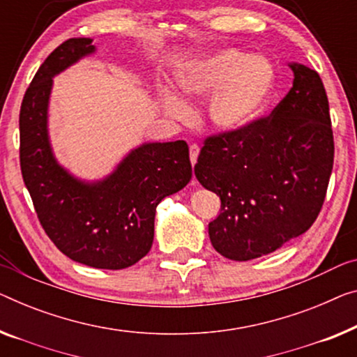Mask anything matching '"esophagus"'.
<instances>
[{"label":"esophagus","mask_w":357,"mask_h":357,"mask_svg":"<svg viewBox=\"0 0 357 357\" xmlns=\"http://www.w3.org/2000/svg\"><path fill=\"white\" fill-rule=\"evenodd\" d=\"M199 152H200L199 144H190L189 155H190V163H192V165L197 163V157H199Z\"/></svg>","instance_id":"1"}]
</instances>
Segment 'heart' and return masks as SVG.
<instances>
[{"label":"heart","instance_id":"b5f03b06","mask_svg":"<svg viewBox=\"0 0 357 357\" xmlns=\"http://www.w3.org/2000/svg\"><path fill=\"white\" fill-rule=\"evenodd\" d=\"M192 98H213L208 114L213 125L227 132L252 126L268 107L275 89V72L269 61L241 50H225L197 62L179 79ZM165 107L176 119L189 115L179 96H165Z\"/></svg>","mask_w":357,"mask_h":357}]
</instances>
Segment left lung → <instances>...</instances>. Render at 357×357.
<instances>
[{
  "label": "left lung",
  "instance_id": "obj_1",
  "mask_svg": "<svg viewBox=\"0 0 357 357\" xmlns=\"http://www.w3.org/2000/svg\"><path fill=\"white\" fill-rule=\"evenodd\" d=\"M294 86L271 115L205 139L194 167L220 195L211 245L234 261L273 253L312 226L333 168V131L319 73L290 63Z\"/></svg>",
  "mask_w": 357,
  "mask_h": 357
}]
</instances>
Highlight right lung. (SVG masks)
I'll use <instances>...</instances> for the list:
<instances>
[{
  "mask_svg": "<svg viewBox=\"0 0 357 357\" xmlns=\"http://www.w3.org/2000/svg\"><path fill=\"white\" fill-rule=\"evenodd\" d=\"M91 41H63L26 88L19 115L20 172L40 225L66 257L98 269H125L149 253L157 205L189 183L192 167L185 141L142 144L91 184L56 162L47 137L52 77L94 52Z\"/></svg>",
  "mask_w": 357,
  "mask_h": 357,
  "instance_id": "obj_1",
  "label": "right lung"
}]
</instances>
